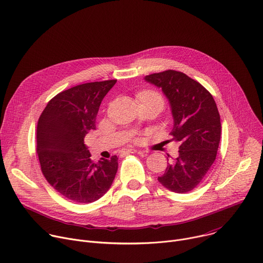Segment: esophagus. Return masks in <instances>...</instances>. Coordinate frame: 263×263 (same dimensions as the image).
I'll return each instance as SVG.
<instances>
[{"label":"esophagus","instance_id":"esophagus-1","mask_svg":"<svg viewBox=\"0 0 263 263\" xmlns=\"http://www.w3.org/2000/svg\"><path fill=\"white\" fill-rule=\"evenodd\" d=\"M139 151H137V149H135V148H127V149H123L122 152H121V155H125V154H136V153H138Z\"/></svg>","mask_w":263,"mask_h":263}]
</instances>
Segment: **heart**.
Listing matches in <instances>:
<instances>
[{
	"mask_svg": "<svg viewBox=\"0 0 263 263\" xmlns=\"http://www.w3.org/2000/svg\"><path fill=\"white\" fill-rule=\"evenodd\" d=\"M143 94H156V93H152V92H146V93H143ZM156 95H158V94H156Z\"/></svg>",
	"mask_w": 263,
	"mask_h": 263,
	"instance_id": "obj_1",
	"label": "heart"
}]
</instances>
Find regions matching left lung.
Returning a JSON list of instances; mask_svg holds the SVG:
<instances>
[{"instance_id":"1","label":"left lung","mask_w":263,"mask_h":263,"mask_svg":"<svg viewBox=\"0 0 263 263\" xmlns=\"http://www.w3.org/2000/svg\"><path fill=\"white\" fill-rule=\"evenodd\" d=\"M144 79L158 86L168 99L173 117L170 135L181 143L179 157L168 163L158 181L172 192H189L216 159L221 133L216 103L205 87L182 72L167 70Z\"/></svg>"}]
</instances>
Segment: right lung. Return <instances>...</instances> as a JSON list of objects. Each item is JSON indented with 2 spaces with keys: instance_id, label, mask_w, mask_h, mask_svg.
Returning <instances> with one entry per match:
<instances>
[{
  "instance_id": "add662e5",
  "label": "right lung",
  "mask_w": 263,
  "mask_h": 263,
  "mask_svg": "<svg viewBox=\"0 0 263 263\" xmlns=\"http://www.w3.org/2000/svg\"><path fill=\"white\" fill-rule=\"evenodd\" d=\"M114 80L79 84L57 94L43 110L36 129V152L48 183L76 202L99 199L110 188L118 158L91 160L84 137L96 128V117Z\"/></svg>"
}]
</instances>
